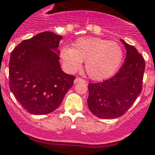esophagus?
<instances>
[{
  "instance_id": "34e87169",
  "label": "esophagus",
  "mask_w": 155,
  "mask_h": 155,
  "mask_svg": "<svg viewBox=\"0 0 155 155\" xmlns=\"http://www.w3.org/2000/svg\"><path fill=\"white\" fill-rule=\"evenodd\" d=\"M80 82H85V81L83 80L82 78H76L74 80V83L76 84V83H80Z\"/></svg>"
}]
</instances>
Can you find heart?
I'll return each instance as SVG.
<instances>
[{
	"label": "heart",
	"mask_w": 155,
	"mask_h": 155,
	"mask_svg": "<svg viewBox=\"0 0 155 155\" xmlns=\"http://www.w3.org/2000/svg\"><path fill=\"white\" fill-rule=\"evenodd\" d=\"M60 56L65 68L71 72L78 71L82 62H85L86 73L94 81H102L113 76L124 58L118 43L96 37L77 39L72 48H63Z\"/></svg>",
	"instance_id": "b5f03b06"
}]
</instances>
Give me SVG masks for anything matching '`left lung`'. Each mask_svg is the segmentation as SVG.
Listing matches in <instances>:
<instances>
[{"instance_id":"left-lung-1","label":"left lung","mask_w":155,"mask_h":155,"mask_svg":"<svg viewBox=\"0 0 155 155\" xmlns=\"http://www.w3.org/2000/svg\"><path fill=\"white\" fill-rule=\"evenodd\" d=\"M120 40L125 46L127 56L118 73L102 82L88 84V109L101 119L123 116L142 91L144 60L134 46Z\"/></svg>"}]
</instances>
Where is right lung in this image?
Masks as SVG:
<instances>
[{
    "label": "right lung",
    "mask_w": 155,
    "mask_h": 155,
    "mask_svg": "<svg viewBox=\"0 0 155 155\" xmlns=\"http://www.w3.org/2000/svg\"><path fill=\"white\" fill-rule=\"evenodd\" d=\"M61 35L43 31L22 41L11 53L9 87L29 113L45 115L61 105L75 77L62 71L58 50Z\"/></svg>",
    "instance_id": "1"
}]
</instances>
